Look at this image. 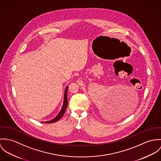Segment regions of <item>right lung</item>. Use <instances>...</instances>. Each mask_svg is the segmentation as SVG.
Instances as JSON below:
<instances>
[{"label": "right lung", "mask_w": 161, "mask_h": 161, "mask_svg": "<svg viewBox=\"0 0 161 161\" xmlns=\"http://www.w3.org/2000/svg\"><path fill=\"white\" fill-rule=\"evenodd\" d=\"M68 88L69 86H67V87L65 89V91H64V103H63V105L62 107L61 108L60 111L59 112V113L57 114V115L54 117L53 119L49 120V121H46V122H42V123H45V124H51V123H54L57 122L58 120H59L64 115L65 110L67 107L68 105V99H67V91H68Z\"/></svg>", "instance_id": "obj_1"}]
</instances>
